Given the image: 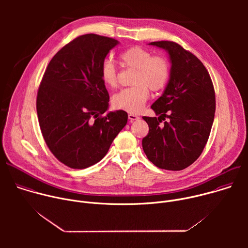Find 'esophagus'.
<instances>
[{
	"label": "esophagus",
	"instance_id": "1",
	"mask_svg": "<svg viewBox=\"0 0 248 248\" xmlns=\"http://www.w3.org/2000/svg\"><path fill=\"white\" fill-rule=\"evenodd\" d=\"M139 119V117L137 116V115H133V114H129L128 115V120H129V122H133V121H136V120H138Z\"/></svg>",
	"mask_w": 248,
	"mask_h": 248
}]
</instances>
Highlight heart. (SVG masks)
I'll use <instances>...</instances> for the list:
<instances>
[{
  "mask_svg": "<svg viewBox=\"0 0 248 248\" xmlns=\"http://www.w3.org/2000/svg\"><path fill=\"white\" fill-rule=\"evenodd\" d=\"M124 65L136 69L133 78L134 86L118 92L113 97V106L116 109L128 113H138L142 109L149 97V90L163 89L170 78V65L163 57L152 54L141 47H132L120 55ZM103 82L109 87L118 84V74L115 64L111 61H105L101 67Z\"/></svg>",
  "mask_w": 248,
  "mask_h": 248,
  "instance_id": "obj_1",
  "label": "heart"
}]
</instances>
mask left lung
<instances>
[{
    "label": "left lung",
    "mask_w": 248,
    "mask_h": 248,
    "mask_svg": "<svg viewBox=\"0 0 248 248\" xmlns=\"http://www.w3.org/2000/svg\"><path fill=\"white\" fill-rule=\"evenodd\" d=\"M149 45L168 53L170 69L163 94L151 106L160 116L143 117L149 132L142 147L156 167L181 170L198 159L207 143L216 110L213 83L203 63L181 45L170 41ZM166 116L169 121L160 125Z\"/></svg>",
    "instance_id": "left-lung-1"
}]
</instances>
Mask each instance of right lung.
Wrapping results in <instances>:
<instances>
[{"label": "right lung", "instance_id": "add662e5", "mask_svg": "<svg viewBox=\"0 0 248 248\" xmlns=\"http://www.w3.org/2000/svg\"><path fill=\"white\" fill-rule=\"evenodd\" d=\"M120 42L85 34L62 48L42 78L36 109L51 152L65 166L85 169L101 161L127 123L123 110L108 112L109 93L101 67Z\"/></svg>", "mask_w": 248, "mask_h": 248}]
</instances>
